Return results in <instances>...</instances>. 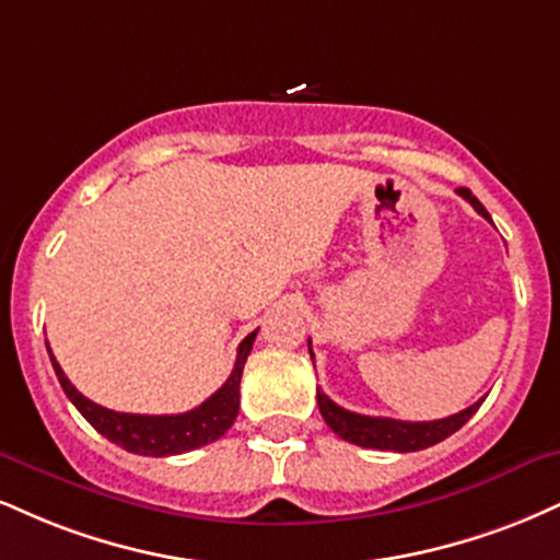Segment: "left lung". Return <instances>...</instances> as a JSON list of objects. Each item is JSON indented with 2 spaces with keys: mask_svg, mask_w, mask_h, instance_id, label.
Instances as JSON below:
<instances>
[{
  "mask_svg": "<svg viewBox=\"0 0 560 560\" xmlns=\"http://www.w3.org/2000/svg\"><path fill=\"white\" fill-rule=\"evenodd\" d=\"M467 203L485 219L490 221V213L485 211V206L475 198L467 187H459L456 190ZM310 357H313V349H310ZM480 401H475L472 407L462 409V412L443 417V420H430V422H404V420H390V417H370V415H357L349 412V409L339 407V404L328 399L326 394L318 388V409L326 420V425L334 430L336 435L345 438L349 443H357L362 448H378V451H396V454H409V451H422L428 446H435L443 438L456 433L464 422L472 417L477 409H480Z\"/></svg>",
  "mask_w": 560,
  "mask_h": 560,
  "instance_id": "8db88e82",
  "label": "left lung"
}]
</instances>
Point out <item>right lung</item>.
Wrapping results in <instances>:
<instances>
[{
  "label": "right lung",
  "instance_id": "right-lung-1",
  "mask_svg": "<svg viewBox=\"0 0 560 560\" xmlns=\"http://www.w3.org/2000/svg\"><path fill=\"white\" fill-rule=\"evenodd\" d=\"M255 336H258V328L242 339V345L237 349V362H234L232 375H229L224 386L215 390L213 396H208L200 407L182 415H127L98 407L96 401L85 399V396L67 381L65 370L59 368L57 360H54L49 345H46V349H49L54 373H57L59 383H62L67 399L75 404L78 412L83 415L101 435L109 438L112 443L130 451V454L174 456L219 441V438L232 428V422L237 420L242 370H245Z\"/></svg>",
  "mask_w": 560,
  "mask_h": 560
}]
</instances>
